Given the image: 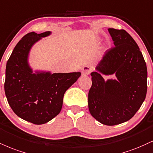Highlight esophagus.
<instances>
[{
    "mask_svg": "<svg viewBox=\"0 0 153 153\" xmlns=\"http://www.w3.org/2000/svg\"><path fill=\"white\" fill-rule=\"evenodd\" d=\"M92 71L91 67H89V66H84L82 70V76H87L91 73Z\"/></svg>",
    "mask_w": 153,
    "mask_h": 153,
    "instance_id": "1",
    "label": "esophagus"
}]
</instances>
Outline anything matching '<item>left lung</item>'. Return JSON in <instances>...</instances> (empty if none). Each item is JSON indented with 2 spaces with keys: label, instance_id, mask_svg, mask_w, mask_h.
Returning a JSON list of instances; mask_svg holds the SVG:
<instances>
[{
  "label": "left lung",
  "instance_id": "left-lung-1",
  "mask_svg": "<svg viewBox=\"0 0 153 153\" xmlns=\"http://www.w3.org/2000/svg\"><path fill=\"white\" fill-rule=\"evenodd\" d=\"M115 47L107 51L96 71L91 73L88 93L91 115L105 126L129 120L144 102L147 93V66L140 48L125 30L108 28ZM104 74L117 79L105 81Z\"/></svg>",
  "mask_w": 153,
  "mask_h": 153
}]
</instances>
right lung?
Returning <instances> with one entry per match:
<instances>
[{
    "label": "right lung",
    "instance_id": "1",
    "mask_svg": "<svg viewBox=\"0 0 153 153\" xmlns=\"http://www.w3.org/2000/svg\"><path fill=\"white\" fill-rule=\"evenodd\" d=\"M51 31L24 36L13 51L5 69V93L10 108L18 117L41 125L60 113L65 91L81 75L80 72L51 73L36 71L28 64L33 45Z\"/></svg>",
    "mask_w": 153,
    "mask_h": 153
}]
</instances>
